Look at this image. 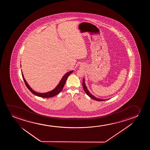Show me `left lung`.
Segmentation results:
<instances>
[{
    "label": "left lung",
    "mask_w": 150,
    "mask_h": 150,
    "mask_svg": "<svg viewBox=\"0 0 150 150\" xmlns=\"http://www.w3.org/2000/svg\"><path fill=\"white\" fill-rule=\"evenodd\" d=\"M82 86H83V88L84 89L85 92L86 93V94L88 95V96L90 97L91 98L93 99L94 100H96V101H105L108 99H102L98 98H97L96 97H95L94 96H93L92 94H91L90 92H89V91L88 90V89L87 88L86 83H85V79L84 78L83 79V82H82Z\"/></svg>",
    "instance_id": "obj_1"
}]
</instances>
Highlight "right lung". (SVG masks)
I'll return each mask as SVG.
<instances>
[{"mask_svg":"<svg viewBox=\"0 0 150 150\" xmlns=\"http://www.w3.org/2000/svg\"><path fill=\"white\" fill-rule=\"evenodd\" d=\"M73 72V71H70L69 72H67L66 74L64 75V76L62 77V79L60 81L59 83L58 84L57 86H56L55 88H54L53 90L44 93H40L37 92L33 90L32 88H31V87L30 86L29 84L27 83L26 80L24 78V76L23 75V72H21L22 74V76H23V79L25 81V84L26 85L27 88H28L29 90L31 91V92L33 93V94L37 96L40 97L42 98H50V97H52L55 96L56 95L58 94L61 91H62V88L64 87V84L66 83V80L68 78V76L70 75V74H71Z\"/></svg>","mask_w":150,"mask_h":150,"instance_id":"right-lung-1","label":"right lung"}]
</instances>
